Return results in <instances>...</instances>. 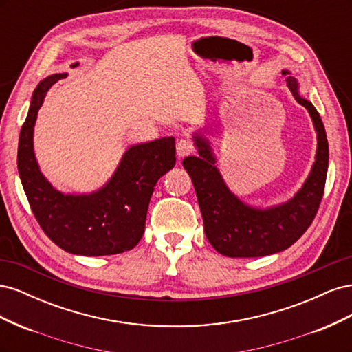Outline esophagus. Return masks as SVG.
<instances>
[{
    "label": "esophagus",
    "mask_w": 352,
    "mask_h": 352,
    "mask_svg": "<svg viewBox=\"0 0 352 352\" xmlns=\"http://www.w3.org/2000/svg\"><path fill=\"white\" fill-rule=\"evenodd\" d=\"M192 151H194V145L190 144L189 141H186V140H180L176 144V154H177L179 160H182L184 157L189 155Z\"/></svg>",
    "instance_id": "esophagus-1"
}]
</instances>
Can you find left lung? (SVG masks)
Wrapping results in <instances>:
<instances>
[{
    "mask_svg": "<svg viewBox=\"0 0 352 352\" xmlns=\"http://www.w3.org/2000/svg\"><path fill=\"white\" fill-rule=\"evenodd\" d=\"M282 73L294 98L310 114L317 135L314 163L294 197L264 208L242 201L226 185L212 145L202 131L192 132L198 155H189L182 162L192 179L206 236L211 247L226 257H264L289 248L311 225L323 197L329 164L324 126L314 105L301 95L300 83L292 73Z\"/></svg>",
    "mask_w": 352,
    "mask_h": 352,
    "instance_id": "1",
    "label": "left lung"
}]
</instances>
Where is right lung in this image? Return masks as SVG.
<instances>
[{"label":"right lung","mask_w":352,"mask_h":352,"mask_svg":"<svg viewBox=\"0 0 352 352\" xmlns=\"http://www.w3.org/2000/svg\"><path fill=\"white\" fill-rule=\"evenodd\" d=\"M78 65L73 63L72 67ZM65 78L67 73L51 74L32 94L17 151L25 194L42 230L61 250L87 257L129 251L144 235L148 204L157 180L176 164L175 138L129 146L111 177L92 192H61L41 172L34 129L47 92Z\"/></svg>","instance_id":"add662e5"}]
</instances>
